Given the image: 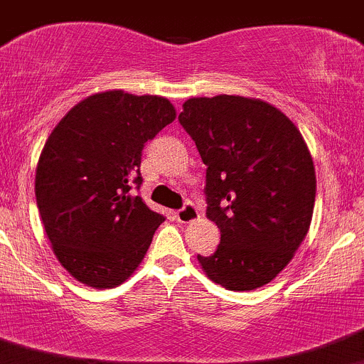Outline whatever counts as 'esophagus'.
<instances>
[{"label":"esophagus","mask_w":364,"mask_h":364,"mask_svg":"<svg viewBox=\"0 0 364 364\" xmlns=\"http://www.w3.org/2000/svg\"><path fill=\"white\" fill-rule=\"evenodd\" d=\"M176 218H178L181 224H190V222H196L197 218H199V210H197L192 203H186L181 210L176 211Z\"/></svg>","instance_id":"34e87169"}]
</instances>
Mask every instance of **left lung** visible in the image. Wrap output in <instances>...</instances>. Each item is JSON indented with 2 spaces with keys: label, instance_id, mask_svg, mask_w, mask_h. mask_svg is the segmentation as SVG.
I'll use <instances>...</instances> for the list:
<instances>
[{
  "label": "left lung",
  "instance_id": "obj_1",
  "mask_svg": "<svg viewBox=\"0 0 364 364\" xmlns=\"http://www.w3.org/2000/svg\"><path fill=\"white\" fill-rule=\"evenodd\" d=\"M179 122L208 167L206 217L220 229L217 250L197 254L200 267L232 291L270 283L315 208V165L301 132L276 107L225 94L185 101Z\"/></svg>",
  "mask_w": 364,
  "mask_h": 364
}]
</instances>
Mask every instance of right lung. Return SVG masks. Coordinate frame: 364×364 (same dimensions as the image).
<instances>
[{"label": "right lung", "mask_w": 364, "mask_h": 364, "mask_svg": "<svg viewBox=\"0 0 364 364\" xmlns=\"http://www.w3.org/2000/svg\"><path fill=\"white\" fill-rule=\"evenodd\" d=\"M174 119L165 97L108 90L70 108L46 140L37 208L53 252L80 283L115 288L142 263L165 217L133 188L144 144Z\"/></svg>", "instance_id": "add662e5"}]
</instances>
